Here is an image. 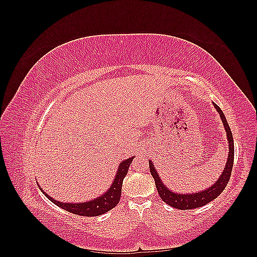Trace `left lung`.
<instances>
[{"mask_svg":"<svg viewBox=\"0 0 257 257\" xmlns=\"http://www.w3.org/2000/svg\"><path fill=\"white\" fill-rule=\"evenodd\" d=\"M215 109L217 112L220 113V116L223 122V125L225 127V131H226L227 134V141L229 145V152H228V159L226 162V166H225L222 175L220 178L217 179L214 184L206 191H201L195 194H177L172 191H169L166 186L163 184L161 181V178L159 177L157 170L153 167L152 162L149 161V168H150V173L155 181V186H157V190L159 192V195L162 198V200L166 203L167 205L172 206L176 209L179 210H189V209H196L199 207H203L207 205L210 201H212L215 199L220 194L224 191V189L226 188V185L229 181L230 174H231V169H232V164H234V139H232V134L231 131L229 128L228 123L226 121V118L221 110V108L217 106L215 103H213Z\"/></svg>","mask_w":257,"mask_h":257,"instance_id":"1","label":"left lung"}]
</instances>
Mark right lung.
Masks as SVG:
<instances>
[{
    "label": "right lung",
    "mask_w": 257,
    "mask_h": 257,
    "mask_svg": "<svg viewBox=\"0 0 257 257\" xmlns=\"http://www.w3.org/2000/svg\"><path fill=\"white\" fill-rule=\"evenodd\" d=\"M134 157H132L125 161H123L119 165L118 173L113 180L112 185L109 188L103 196L97 197L96 199H93L88 201V203H81V204H69V203H60V201L51 198L47 194H44L49 200H51L54 205L59 206L60 208L66 210V211L78 214L81 216H97L103 214L107 211H109L110 209L114 208L120 201L121 197V189L123 179L125 178L128 167L131 165L132 161H133ZM43 191V190H42Z\"/></svg>",
    "instance_id": "add662e5"
}]
</instances>
